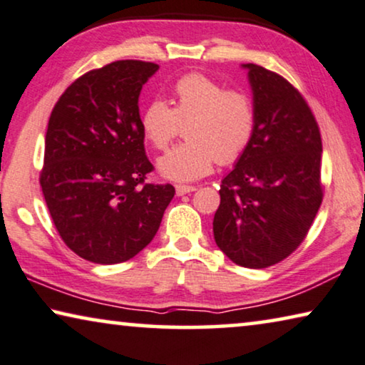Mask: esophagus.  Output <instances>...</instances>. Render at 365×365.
<instances>
[{
    "mask_svg": "<svg viewBox=\"0 0 365 365\" xmlns=\"http://www.w3.org/2000/svg\"><path fill=\"white\" fill-rule=\"evenodd\" d=\"M175 190H177V195L178 197H182V195H187V193H192L197 190V187L195 185H175Z\"/></svg>",
    "mask_w": 365,
    "mask_h": 365,
    "instance_id": "34e87169",
    "label": "esophagus"
}]
</instances>
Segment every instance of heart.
<instances>
[{
  "label": "heart",
  "instance_id": "1",
  "mask_svg": "<svg viewBox=\"0 0 365 365\" xmlns=\"http://www.w3.org/2000/svg\"><path fill=\"white\" fill-rule=\"evenodd\" d=\"M140 130L154 149H165L180 128L187 140L159 159L164 177L197 180L216 164H235L252 143L257 110L254 98L241 88L205 73H187L172 86V105L152 100L140 111Z\"/></svg>",
  "mask_w": 365,
  "mask_h": 365
}]
</instances>
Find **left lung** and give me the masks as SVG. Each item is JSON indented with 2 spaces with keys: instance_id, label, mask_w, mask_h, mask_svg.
Masks as SVG:
<instances>
[{
  "instance_id": "1",
  "label": "left lung",
  "mask_w": 365,
  "mask_h": 365,
  "mask_svg": "<svg viewBox=\"0 0 365 365\" xmlns=\"http://www.w3.org/2000/svg\"><path fill=\"white\" fill-rule=\"evenodd\" d=\"M257 124L235 170L222 178L215 213L217 247L232 262L265 269L307 237L319 205L322 134L303 95L282 75L247 63Z\"/></svg>"
}]
</instances>
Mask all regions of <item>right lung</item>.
I'll return each mask as SVG.
<instances>
[{
	"label": "right lung",
	"mask_w": 365,
	"mask_h": 365,
	"mask_svg": "<svg viewBox=\"0 0 365 365\" xmlns=\"http://www.w3.org/2000/svg\"><path fill=\"white\" fill-rule=\"evenodd\" d=\"M159 65L118 61L93 68L48 118L41 187L68 249L95 264L133 259L154 239L175 188L145 183L139 95Z\"/></svg>",
	"instance_id": "obj_1"
}]
</instances>
